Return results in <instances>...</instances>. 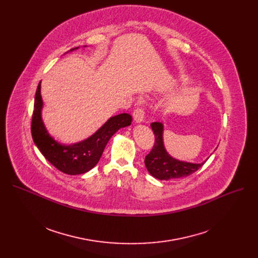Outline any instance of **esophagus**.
Listing matches in <instances>:
<instances>
[{
  "instance_id": "1",
  "label": "esophagus",
  "mask_w": 258,
  "mask_h": 258,
  "mask_svg": "<svg viewBox=\"0 0 258 258\" xmlns=\"http://www.w3.org/2000/svg\"><path fill=\"white\" fill-rule=\"evenodd\" d=\"M145 118V111L142 108H137L134 111V119L137 123H142Z\"/></svg>"
}]
</instances>
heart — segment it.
<instances>
[{"mask_svg": "<svg viewBox=\"0 0 258 258\" xmlns=\"http://www.w3.org/2000/svg\"><path fill=\"white\" fill-rule=\"evenodd\" d=\"M179 83L180 84H186L187 83V79L186 78H180L179 79Z\"/></svg>", "mask_w": 258, "mask_h": 258, "instance_id": "obj_1", "label": "heart"}]
</instances>
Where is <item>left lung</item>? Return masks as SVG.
<instances>
[{
	"label": "left lung",
	"mask_w": 258,
	"mask_h": 258,
	"mask_svg": "<svg viewBox=\"0 0 258 258\" xmlns=\"http://www.w3.org/2000/svg\"><path fill=\"white\" fill-rule=\"evenodd\" d=\"M152 131L155 135V144L150 153L145 158V165L149 173L160 180H169L188 176L198 170L205 162L192 163L180 161L171 157L163 143V123L152 122Z\"/></svg>",
	"instance_id": "1"
}]
</instances>
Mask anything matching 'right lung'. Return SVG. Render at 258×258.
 <instances>
[{
    "label": "right lung",
    "instance_id": "1",
    "mask_svg": "<svg viewBox=\"0 0 258 258\" xmlns=\"http://www.w3.org/2000/svg\"><path fill=\"white\" fill-rule=\"evenodd\" d=\"M77 49L79 47L71 49L69 52ZM42 110L43 99L40 82L34 97V110L31 121L32 140L52 165L60 171L71 175L86 173L96 166L110 138L119 128L131 125L133 120L128 113L112 116L88 139L79 143L65 145L50 136L42 118Z\"/></svg>",
    "mask_w": 258,
    "mask_h": 258
}]
</instances>
